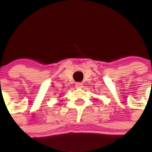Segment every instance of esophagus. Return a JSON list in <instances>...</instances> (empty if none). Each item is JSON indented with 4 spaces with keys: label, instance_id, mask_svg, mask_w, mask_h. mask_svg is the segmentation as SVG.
<instances>
[{
    "label": "esophagus",
    "instance_id": "34e87169",
    "mask_svg": "<svg viewBox=\"0 0 152 152\" xmlns=\"http://www.w3.org/2000/svg\"><path fill=\"white\" fill-rule=\"evenodd\" d=\"M83 87H84V86H83V84L82 83H76V84H75V88H78V89H80V88H83Z\"/></svg>",
    "mask_w": 152,
    "mask_h": 152
}]
</instances>
